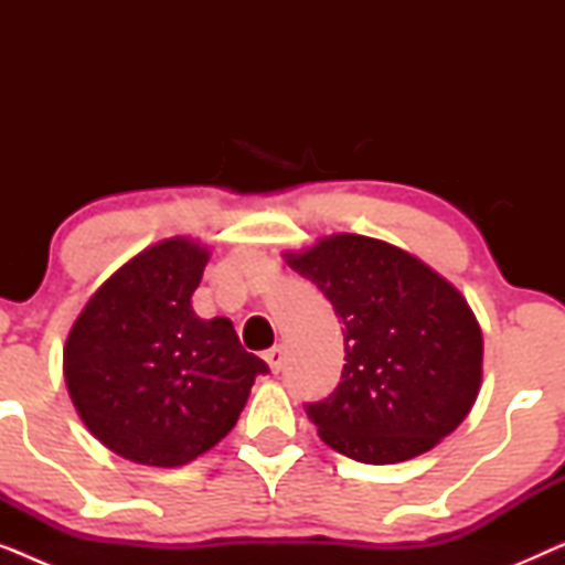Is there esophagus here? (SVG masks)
<instances>
[{"label":"esophagus","instance_id":"1","mask_svg":"<svg viewBox=\"0 0 565 565\" xmlns=\"http://www.w3.org/2000/svg\"><path fill=\"white\" fill-rule=\"evenodd\" d=\"M265 360H267V365H269V370H273V373L277 375L282 370V362H285V352H282V347H273V350H267L265 352Z\"/></svg>","mask_w":565,"mask_h":565}]
</instances>
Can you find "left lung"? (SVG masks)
Here are the masks:
<instances>
[{"instance_id": "1", "label": "left lung", "mask_w": 565, "mask_h": 565, "mask_svg": "<svg viewBox=\"0 0 565 565\" xmlns=\"http://www.w3.org/2000/svg\"><path fill=\"white\" fill-rule=\"evenodd\" d=\"M288 265L334 306L339 385L306 414L329 447L388 466L427 452L466 419L483 339L466 298L412 254L367 236L321 238Z\"/></svg>"}]
</instances>
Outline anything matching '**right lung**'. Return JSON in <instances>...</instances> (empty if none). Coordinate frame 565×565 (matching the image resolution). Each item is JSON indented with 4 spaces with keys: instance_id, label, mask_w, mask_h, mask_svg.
Returning <instances> with one entry per match:
<instances>
[{
    "instance_id": "1",
    "label": "right lung",
    "mask_w": 565,
    "mask_h": 565,
    "mask_svg": "<svg viewBox=\"0 0 565 565\" xmlns=\"http://www.w3.org/2000/svg\"><path fill=\"white\" fill-rule=\"evenodd\" d=\"M207 252L169 238L122 265L84 306L64 350L76 412L99 443L143 466L177 468L234 429L254 377L228 319L192 311Z\"/></svg>"
}]
</instances>
